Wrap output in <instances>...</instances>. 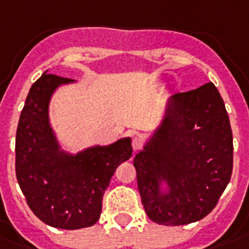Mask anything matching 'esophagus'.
I'll use <instances>...</instances> for the list:
<instances>
[{"mask_svg":"<svg viewBox=\"0 0 249 249\" xmlns=\"http://www.w3.org/2000/svg\"><path fill=\"white\" fill-rule=\"evenodd\" d=\"M142 145H143V141H142L141 137H138V136H136V137H133L132 140V147L134 151H137V150H140L142 147Z\"/></svg>","mask_w":249,"mask_h":249,"instance_id":"esophagus-1","label":"esophagus"}]
</instances>
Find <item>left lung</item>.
I'll return each mask as SVG.
<instances>
[{"instance_id":"obj_1","label":"left lung","mask_w":249,"mask_h":249,"mask_svg":"<svg viewBox=\"0 0 249 249\" xmlns=\"http://www.w3.org/2000/svg\"><path fill=\"white\" fill-rule=\"evenodd\" d=\"M232 153L229 115L213 83L172 95L162 125L133 160L147 217L166 226L206 217L230 181Z\"/></svg>"}]
</instances>
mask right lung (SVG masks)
<instances>
[{
    "instance_id": "add662e5",
    "label": "right lung",
    "mask_w": 249,
    "mask_h": 249,
    "mask_svg": "<svg viewBox=\"0 0 249 249\" xmlns=\"http://www.w3.org/2000/svg\"><path fill=\"white\" fill-rule=\"evenodd\" d=\"M71 82L45 71L30 89L15 138L17 180L28 206L45 225L64 230L99 221L109 180L133 151L129 137L75 155L60 149L49 124V102L57 87Z\"/></svg>"
}]
</instances>
